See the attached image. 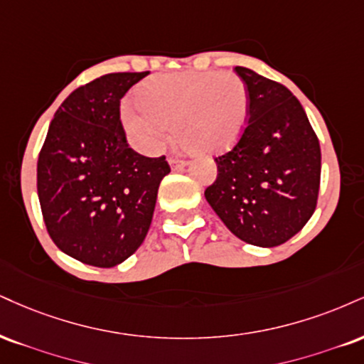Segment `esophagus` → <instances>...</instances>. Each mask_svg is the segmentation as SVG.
I'll return each instance as SVG.
<instances>
[{
    "instance_id": "esophagus-1",
    "label": "esophagus",
    "mask_w": 364,
    "mask_h": 364,
    "mask_svg": "<svg viewBox=\"0 0 364 364\" xmlns=\"http://www.w3.org/2000/svg\"><path fill=\"white\" fill-rule=\"evenodd\" d=\"M169 164H171V168H173L174 171H178V169H183L185 168V166L188 164L185 159H176V157H171L169 159Z\"/></svg>"
}]
</instances>
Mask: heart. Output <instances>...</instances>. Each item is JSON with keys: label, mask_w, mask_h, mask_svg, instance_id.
Instances as JSON below:
<instances>
[{"label": "heart", "mask_w": 364, "mask_h": 364, "mask_svg": "<svg viewBox=\"0 0 364 364\" xmlns=\"http://www.w3.org/2000/svg\"><path fill=\"white\" fill-rule=\"evenodd\" d=\"M137 103L125 107L124 127L149 154L166 146L173 120L183 146L215 154L237 142L249 118L246 85L230 73L159 74L139 86Z\"/></svg>", "instance_id": "1"}]
</instances>
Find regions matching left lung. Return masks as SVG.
Masks as SVG:
<instances>
[{"label": "left lung", "instance_id": "1", "mask_svg": "<svg viewBox=\"0 0 364 364\" xmlns=\"http://www.w3.org/2000/svg\"><path fill=\"white\" fill-rule=\"evenodd\" d=\"M249 96L239 142L215 157L205 198L232 234L259 247L287 242L317 207L321 146L307 113L288 87L235 68Z\"/></svg>", "mask_w": 364, "mask_h": 364}]
</instances>
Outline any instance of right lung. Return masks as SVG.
<instances>
[{"instance_id":"1","label":"right lung","mask_w":364,"mask_h":364,"mask_svg":"<svg viewBox=\"0 0 364 364\" xmlns=\"http://www.w3.org/2000/svg\"><path fill=\"white\" fill-rule=\"evenodd\" d=\"M149 73H112L74 90L50 122L37 163V191L50 239L74 259L120 264L146 239L166 156L129 146L120 100Z\"/></svg>"}]
</instances>
